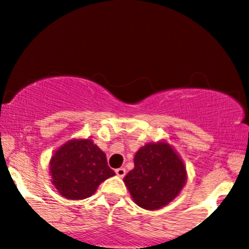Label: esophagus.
Masks as SVG:
<instances>
[{
	"instance_id": "1",
	"label": "esophagus",
	"mask_w": 249,
	"mask_h": 249,
	"mask_svg": "<svg viewBox=\"0 0 249 249\" xmlns=\"http://www.w3.org/2000/svg\"><path fill=\"white\" fill-rule=\"evenodd\" d=\"M116 174L118 177H121V178H123V177L125 176V174H126V170H125L124 167H119V168H117L116 170Z\"/></svg>"
}]
</instances>
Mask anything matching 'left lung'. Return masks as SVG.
<instances>
[{
	"mask_svg": "<svg viewBox=\"0 0 249 249\" xmlns=\"http://www.w3.org/2000/svg\"><path fill=\"white\" fill-rule=\"evenodd\" d=\"M186 167L166 142H150L134 156V168L124 178L138 206L159 210L176 198L186 184Z\"/></svg>",
	"mask_w": 249,
	"mask_h": 249,
	"instance_id": "1",
	"label": "left lung"
}]
</instances>
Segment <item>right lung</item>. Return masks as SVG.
<instances>
[{
  "mask_svg": "<svg viewBox=\"0 0 249 249\" xmlns=\"http://www.w3.org/2000/svg\"><path fill=\"white\" fill-rule=\"evenodd\" d=\"M53 184L64 198L82 200L92 196L104 180L115 176L107 156L91 139H71L50 159Z\"/></svg>",
  "mask_w": 249,
  "mask_h": 249,
  "instance_id": "right-lung-1",
  "label": "right lung"
}]
</instances>
